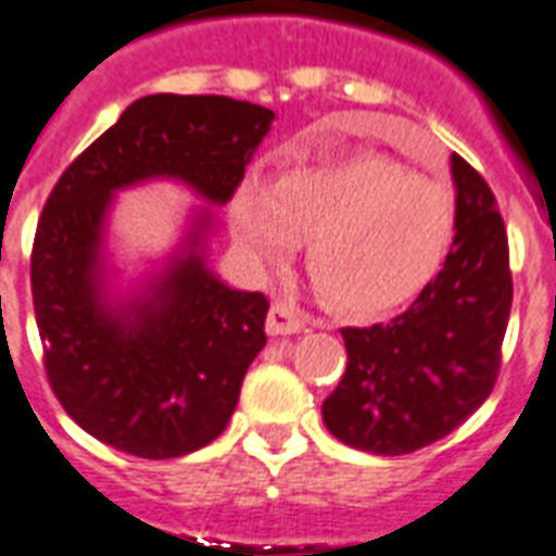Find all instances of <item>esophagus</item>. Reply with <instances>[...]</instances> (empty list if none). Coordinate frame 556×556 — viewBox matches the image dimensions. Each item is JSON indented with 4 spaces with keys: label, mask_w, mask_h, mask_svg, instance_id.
I'll list each match as a JSON object with an SVG mask.
<instances>
[{
    "label": "esophagus",
    "mask_w": 556,
    "mask_h": 556,
    "mask_svg": "<svg viewBox=\"0 0 556 556\" xmlns=\"http://www.w3.org/2000/svg\"><path fill=\"white\" fill-rule=\"evenodd\" d=\"M306 327V315L290 301H273L266 315V332L269 336H295Z\"/></svg>",
    "instance_id": "1"
}]
</instances>
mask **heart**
I'll use <instances>...</instances> for the list:
<instances>
[{
  "mask_svg": "<svg viewBox=\"0 0 556 556\" xmlns=\"http://www.w3.org/2000/svg\"><path fill=\"white\" fill-rule=\"evenodd\" d=\"M235 243L261 269L290 264L306 241L315 290L348 313L416 299L445 264L456 203L445 186L384 154L301 163L275 184L250 175L229 201Z\"/></svg>",
  "mask_w": 556,
  "mask_h": 556,
  "instance_id": "heart-1",
  "label": "heart"
}]
</instances>
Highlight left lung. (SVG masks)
<instances>
[{"instance_id": "left-lung-1", "label": "left lung", "mask_w": 556, "mask_h": 556, "mask_svg": "<svg viewBox=\"0 0 556 556\" xmlns=\"http://www.w3.org/2000/svg\"><path fill=\"white\" fill-rule=\"evenodd\" d=\"M456 235L445 264L402 315L341 330L348 370L321 404L344 445L402 456L456 430L494 390L510 287L508 235L494 192L451 157Z\"/></svg>"}]
</instances>
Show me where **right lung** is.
<instances>
[{"instance_id": "add662e5", "label": "right lung", "mask_w": 556, "mask_h": 556, "mask_svg": "<svg viewBox=\"0 0 556 556\" xmlns=\"http://www.w3.org/2000/svg\"><path fill=\"white\" fill-rule=\"evenodd\" d=\"M273 119L232 97H140L62 172L42 208L30 290L48 381L79 428L123 454L175 459L224 433L266 344L269 301L212 273L208 207L193 210L176 250L119 293L108 261L113 194L175 179L224 206Z\"/></svg>"}]
</instances>
